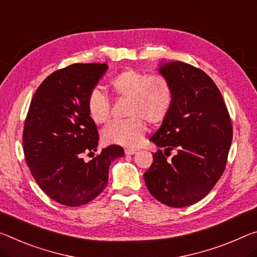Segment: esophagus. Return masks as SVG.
Masks as SVG:
<instances>
[{"instance_id": "34e87169", "label": "esophagus", "mask_w": 257, "mask_h": 257, "mask_svg": "<svg viewBox=\"0 0 257 257\" xmlns=\"http://www.w3.org/2000/svg\"><path fill=\"white\" fill-rule=\"evenodd\" d=\"M137 152L136 149H125L124 150V153L127 154V156H132V154H135Z\"/></svg>"}]
</instances>
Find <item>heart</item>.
<instances>
[{
  "label": "heart",
  "instance_id": "1",
  "mask_svg": "<svg viewBox=\"0 0 257 257\" xmlns=\"http://www.w3.org/2000/svg\"><path fill=\"white\" fill-rule=\"evenodd\" d=\"M115 95L129 98L125 120H112L101 130L108 144L137 146L146 133V121L159 123L168 115L173 93L168 82L161 76H149L135 70H125L111 81ZM88 113L96 123H103L111 113V101L99 88H93L87 99Z\"/></svg>",
  "mask_w": 257,
  "mask_h": 257
}]
</instances>
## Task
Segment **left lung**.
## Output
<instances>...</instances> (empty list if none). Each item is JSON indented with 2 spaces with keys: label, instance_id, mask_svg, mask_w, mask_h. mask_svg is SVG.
Instances as JSON below:
<instances>
[{
  "label": "left lung",
  "instance_id": "left-lung-1",
  "mask_svg": "<svg viewBox=\"0 0 257 257\" xmlns=\"http://www.w3.org/2000/svg\"><path fill=\"white\" fill-rule=\"evenodd\" d=\"M158 72L172 89L168 115L150 138L158 148L178 153L167 159L161 150L144 174L150 193L169 207L201 200L222 176L232 141V125L214 81L199 68L182 62L159 65Z\"/></svg>",
  "mask_w": 257,
  "mask_h": 257
}]
</instances>
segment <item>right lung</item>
Returning <instances> with one entry per match:
<instances>
[{
    "instance_id": "add662e5",
    "label": "right lung",
    "mask_w": 257,
    "mask_h": 257,
    "mask_svg": "<svg viewBox=\"0 0 257 257\" xmlns=\"http://www.w3.org/2000/svg\"><path fill=\"white\" fill-rule=\"evenodd\" d=\"M107 68L106 64H73L54 72L28 109L23 135L27 165L41 189L65 206H82L99 195L111 162L124 156L121 146L109 145L90 161L82 158L98 146L87 99Z\"/></svg>"
}]
</instances>
